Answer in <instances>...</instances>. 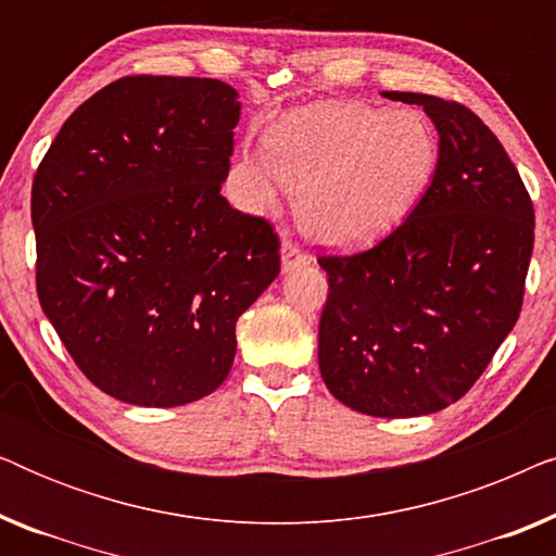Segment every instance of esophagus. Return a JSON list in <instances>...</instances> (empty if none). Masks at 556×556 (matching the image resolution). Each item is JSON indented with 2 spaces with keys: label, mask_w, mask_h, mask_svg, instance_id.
<instances>
[{
  "label": "esophagus",
  "mask_w": 556,
  "mask_h": 556,
  "mask_svg": "<svg viewBox=\"0 0 556 556\" xmlns=\"http://www.w3.org/2000/svg\"><path fill=\"white\" fill-rule=\"evenodd\" d=\"M280 255H283V273L301 268V265L308 263V255L303 253V250L299 248V242L291 238L283 240V245H280Z\"/></svg>",
  "instance_id": "obj_1"
}]
</instances>
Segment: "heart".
<instances>
[{
  "mask_svg": "<svg viewBox=\"0 0 556 556\" xmlns=\"http://www.w3.org/2000/svg\"><path fill=\"white\" fill-rule=\"evenodd\" d=\"M438 164V139L417 111L333 101L286 113L265 154H242L232 181L250 210L295 189V219L326 245H359L397 225Z\"/></svg>",
  "mask_w": 556,
  "mask_h": 556,
  "instance_id": "b5f03b06",
  "label": "heart"
}]
</instances>
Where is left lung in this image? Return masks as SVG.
<instances>
[{
    "instance_id": "8db88e82",
    "label": "left lung",
    "mask_w": 556,
    "mask_h": 556,
    "mask_svg": "<svg viewBox=\"0 0 556 556\" xmlns=\"http://www.w3.org/2000/svg\"><path fill=\"white\" fill-rule=\"evenodd\" d=\"M438 128V166L405 223L375 248L321 255L329 299L318 369L356 413L420 417L458 402L521 314L534 204L511 159L466 105L384 90Z\"/></svg>"
}]
</instances>
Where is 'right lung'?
Wrapping results in <instances>:
<instances>
[{"label": "right lung", "mask_w": 556, "mask_h": 556, "mask_svg": "<svg viewBox=\"0 0 556 556\" xmlns=\"http://www.w3.org/2000/svg\"><path fill=\"white\" fill-rule=\"evenodd\" d=\"M238 90L128 75L73 111L33 181L37 295L98 390L139 407L207 397L235 324L280 273L263 217L219 194Z\"/></svg>", "instance_id": "add662e5"}]
</instances>
